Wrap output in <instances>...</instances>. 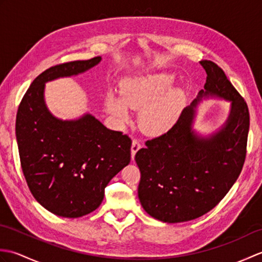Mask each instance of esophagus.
Listing matches in <instances>:
<instances>
[{
    "instance_id": "esophagus-1",
    "label": "esophagus",
    "mask_w": 262,
    "mask_h": 262,
    "mask_svg": "<svg viewBox=\"0 0 262 262\" xmlns=\"http://www.w3.org/2000/svg\"><path fill=\"white\" fill-rule=\"evenodd\" d=\"M141 147H142V145H141L140 141H138L137 138H134V140H133V143H132V159H133V160H134L136 152H137L138 149H140Z\"/></svg>"
}]
</instances>
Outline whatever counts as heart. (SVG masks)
<instances>
[{
	"mask_svg": "<svg viewBox=\"0 0 262 262\" xmlns=\"http://www.w3.org/2000/svg\"><path fill=\"white\" fill-rule=\"evenodd\" d=\"M173 79V75L168 73L126 79L120 86V99L109 94L105 105L120 121L129 119L128 108L141 110L138 122L142 130L148 135L163 134L174 124L182 107L183 93L179 89L162 94Z\"/></svg>",
	"mask_w": 262,
	"mask_h": 262,
	"instance_id": "obj_1",
	"label": "heart"
}]
</instances>
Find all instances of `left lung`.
I'll use <instances>...</instances> for the list:
<instances>
[{
  "mask_svg": "<svg viewBox=\"0 0 262 262\" xmlns=\"http://www.w3.org/2000/svg\"><path fill=\"white\" fill-rule=\"evenodd\" d=\"M200 64L207 73L204 90L168 132L146 141L135 155L140 202L147 214L165 223L208 213L234 185L246 161L248 104L219 65L207 59ZM209 95L231 101V113L220 132L200 138L192 130L194 108Z\"/></svg>",
  "mask_w": 262,
  "mask_h": 262,
  "instance_id": "1",
  "label": "left lung"
}]
</instances>
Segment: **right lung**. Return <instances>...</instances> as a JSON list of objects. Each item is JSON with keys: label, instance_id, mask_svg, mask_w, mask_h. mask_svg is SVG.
Listing matches in <instances>:
<instances>
[{"label": "right lung", "instance_id": "add662e5", "mask_svg": "<svg viewBox=\"0 0 262 262\" xmlns=\"http://www.w3.org/2000/svg\"><path fill=\"white\" fill-rule=\"evenodd\" d=\"M101 57L52 66L22 98L15 120L21 168L32 196L51 213L76 219L96 210L109 181L130 162L132 140L91 115L60 120L49 113L45 83L83 73Z\"/></svg>", "mask_w": 262, "mask_h": 262}]
</instances>
